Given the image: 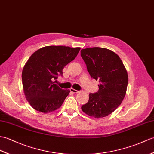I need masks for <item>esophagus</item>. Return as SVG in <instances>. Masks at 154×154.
Wrapping results in <instances>:
<instances>
[{
	"instance_id": "obj_1",
	"label": "esophagus",
	"mask_w": 154,
	"mask_h": 154,
	"mask_svg": "<svg viewBox=\"0 0 154 154\" xmlns=\"http://www.w3.org/2000/svg\"><path fill=\"white\" fill-rule=\"evenodd\" d=\"M70 91L71 92H73V93H79V91H77V90H75V89H74V88H70Z\"/></svg>"
}]
</instances>
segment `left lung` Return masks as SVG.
<instances>
[{
	"instance_id": "1",
	"label": "left lung",
	"mask_w": 154,
	"mask_h": 154,
	"mask_svg": "<svg viewBox=\"0 0 154 154\" xmlns=\"http://www.w3.org/2000/svg\"><path fill=\"white\" fill-rule=\"evenodd\" d=\"M81 56L91 77L98 80L99 90L89 94L88 102L81 109L87 115L104 117L113 113L126 94L128 74L119 56L100 47L82 49Z\"/></svg>"
}]
</instances>
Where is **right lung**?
Segmentation results:
<instances>
[{"instance_id": "right-lung-1", "label": "right lung", "mask_w": 154, "mask_h": 154, "mask_svg": "<svg viewBox=\"0 0 154 154\" xmlns=\"http://www.w3.org/2000/svg\"><path fill=\"white\" fill-rule=\"evenodd\" d=\"M81 48L47 46L35 51L23 68L21 78L24 94L32 108L42 113L60 108L69 94L55 84L63 69L76 58Z\"/></svg>"}]
</instances>
